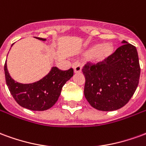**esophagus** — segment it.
<instances>
[{"label":"esophagus","instance_id":"esophagus-1","mask_svg":"<svg viewBox=\"0 0 146 146\" xmlns=\"http://www.w3.org/2000/svg\"><path fill=\"white\" fill-rule=\"evenodd\" d=\"M73 70H74V72L76 73H80L81 72V66H80V65L79 63H74L73 64Z\"/></svg>","mask_w":146,"mask_h":146}]
</instances>
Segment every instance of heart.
<instances>
[{
  "label": "heart",
  "instance_id": "obj_1",
  "mask_svg": "<svg viewBox=\"0 0 146 146\" xmlns=\"http://www.w3.org/2000/svg\"><path fill=\"white\" fill-rule=\"evenodd\" d=\"M113 51V45L107 42L91 47L85 51V55L88 57H92V60L95 62H103L110 57Z\"/></svg>",
  "mask_w": 146,
  "mask_h": 146
}]
</instances>
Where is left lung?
<instances>
[{
  "mask_svg": "<svg viewBox=\"0 0 146 146\" xmlns=\"http://www.w3.org/2000/svg\"><path fill=\"white\" fill-rule=\"evenodd\" d=\"M123 44L103 62L85 65L84 96L92 107L113 111L124 106L138 85L140 66L137 49L123 40Z\"/></svg>",
  "mask_w": 146,
  "mask_h": 146,
  "instance_id": "1",
  "label": "left lung"
}]
</instances>
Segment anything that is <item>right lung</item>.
I'll return each instance as SVG.
<instances>
[{"label":"right lung","mask_w":146,"mask_h":146,"mask_svg":"<svg viewBox=\"0 0 146 146\" xmlns=\"http://www.w3.org/2000/svg\"><path fill=\"white\" fill-rule=\"evenodd\" d=\"M36 38L43 41L46 40V39L40 37ZM5 74L9 92L18 104L28 110L44 111L52 107L58 101L63 85L73 76V70L71 68L62 71L54 66L38 81L32 84H21L11 77L6 60Z\"/></svg>","instance_id":"add662e5"}]
</instances>
